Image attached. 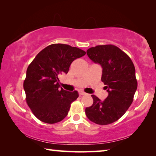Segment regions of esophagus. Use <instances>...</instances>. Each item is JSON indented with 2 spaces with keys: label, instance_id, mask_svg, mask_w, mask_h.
<instances>
[{
  "label": "esophagus",
  "instance_id": "esophagus-1",
  "mask_svg": "<svg viewBox=\"0 0 156 156\" xmlns=\"http://www.w3.org/2000/svg\"><path fill=\"white\" fill-rule=\"evenodd\" d=\"M79 94H80V96H84V95L87 94L85 92H84V91H80V93H79Z\"/></svg>",
  "mask_w": 156,
  "mask_h": 156
}]
</instances>
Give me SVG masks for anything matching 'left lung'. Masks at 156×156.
Here are the masks:
<instances>
[{
    "label": "left lung",
    "mask_w": 156,
    "mask_h": 156,
    "mask_svg": "<svg viewBox=\"0 0 156 156\" xmlns=\"http://www.w3.org/2000/svg\"><path fill=\"white\" fill-rule=\"evenodd\" d=\"M87 54L101 65L108 96L102 101L92 95L93 105L85 109L86 115L98 125H109L122 117L133 102L138 87L135 67L127 54L112 44L91 47Z\"/></svg>",
    "instance_id": "8db88e82"
}]
</instances>
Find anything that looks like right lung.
<instances>
[{"instance_id":"1","label":"right lung","mask_w":156,"mask_h":156,"mask_svg":"<svg viewBox=\"0 0 156 156\" xmlns=\"http://www.w3.org/2000/svg\"><path fill=\"white\" fill-rule=\"evenodd\" d=\"M86 52L65 44H52L37 54L29 65L23 87L26 101L34 115L45 123L60 122L67 115L72 102L78 97L60 88L58 76L67 73L73 60Z\"/></svg>"}]
</instances>
